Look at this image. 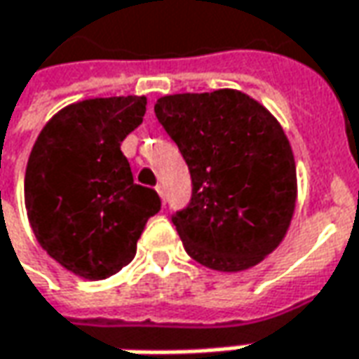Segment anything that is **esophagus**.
Returning <instances> with one entry per match:
<instances>
[{
	"label": "esophagus",
	"instance_id": "1",
	"mask_svg": "<svg viewBox=\"0 0 359 359\" xmlns=\"http://www.w3.org/2000/svg\"><path fill=\"white\" fill-rule=\"evenodd\" d=\"M156 191H158V196H160V199H162V203H165V191H163L162 185H158V187H156Z\"/></svg>",
	"mask_w": 359,
	"mask_h": 359
}]
</instances>
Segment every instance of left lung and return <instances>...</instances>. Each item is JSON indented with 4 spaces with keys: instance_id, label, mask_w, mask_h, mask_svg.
I'll return each instance as SVG.
<instances>
[{
    "instance_id": "8db88e82",
    "label": "left lung",
    "mask_w": 359,
    "mask_h": 359,
    "mask_svg": "<svg viewBox=\"0 0 359 359\" xmlns=\"http://www.w3.org/2000/svg\"><path fill=\"white\" fill-rule=\"evenodd\" d=\"M154 112L191 174V201L172 217L187 255L221 273L261 263L297 205V163L278 120L233 88L162 96Z\"/></svg>"
}]
</instances>
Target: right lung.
Wrapping results in <instances>:
<instances>
[{
	"mask_svg": "<svg viewBox=\"0 0 359 359\" xmlns=\"http://www.w3.org/2000/svg\"><path fill=\"white\" fill-rule=\"evenodd\" d=\"M146 114V96L88 98L43 126L25 170L35 239L73 275L102 280L134 259L160 197L134 184L122 140Z\"/></svg>",
	"mask_w": 359,
	"mask_h": 359,
	"instance_id": "right-lung-1",
	"label": "right lung"
}]
</instances>
